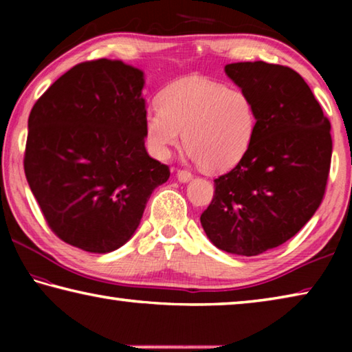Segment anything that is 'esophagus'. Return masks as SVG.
Here are the masks:
<instances>
[{"label": "esophagus", "instance_id": "esophagus-1", "mask_svg": "<svg viewBox=\"0 0 352 352\" xmlns=\"http://www.w3.org/2000/svg\"><path fill=\"white\" fill-rule=\"evenodd\" d=\"M190 177H192V174H190L188 169H178L177 170V178L180 182H188V180H190Z\"/></svg>", "mask_w": 352, "mask_h": 352}]
</instances>
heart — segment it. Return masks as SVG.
Segmentation results:
<instances>
[{
	"instance_id": "1",
	"label": "heart",
	"mask_w": 352,
	"mask_h": 352,
	"mask_svg": "<svg viewBox=\"0 0 352 352\" xmlns=\"http://www.w3.org/2000/svg\"><path fill=\"white\" fill-rule=\"evenodd\" d=\"M254 129L256 111L247 93L201 77L172 83L160 96V107L148 109L144 118L152 155L168 158L183 132L186 151L211 172L239 162L252 144Z\"/></svg>"
}]
</instances>
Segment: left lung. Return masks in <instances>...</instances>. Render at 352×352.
Segmentation results:
<instances>
[{"label":"left lung","instance_id":"obj_1","mask_svg":"<svg viewBox=\"0 0 352 352\" xmlns=\"http://www.w3.org/2000/svg\"><path fill=\"white\" fill-rule=\"evenodd\" d=\"M225 73L253 100L256 129L241 162L214 180L200 222L217 248L256 256L294 237L323 201L331 122L289 67L241 62L226 65Z\"/></svg>","mask_w":352,"mask_h":352}]
</instances>
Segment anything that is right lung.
<instances>
[{
  "mask_svg": "<svg viewBox=\"0 0 352 352\" xmlns=\"http://www.w3.org/2000/svg\"><path fill=\"white\" fill-rule=\"evenodd\" d=\"M142 71L98 58L76 65L34 104L25 174L47 226L88 253L124 245L169 166L144 146Z\"/></svg>",
  "mask_w": 352,
  "mask_h": 352,
  "instance_id": "1",
  "label": "right lung"
}]
</instances>
